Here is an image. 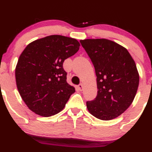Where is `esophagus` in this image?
I'll return each mask as SVG.
<instances>
[{"instance_id":"esophagus-1","label":"esophagus","mask_w":152,"mask_h":152,"mask_svg":"<svg viewBox=\"0 0 152 152\" xmlns=\"http://www.w3.org/2000/svg\"><path fill=\"white\" fill-rule=\"evenodd\" d=\"M78 90H79L80 91H82L83 89V85L82 83H80L79 85H78Z\"/></svg>"}]
</instances>
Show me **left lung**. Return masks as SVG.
Here are the masks:
<instances>
[{
	"instance_id": "1",
	"label": "left lung",
	"mask_w": 152,
	"mask_h": 152,
	"mask_svg": "<svg viewBox=\"0 0 152 152\" xmlns=\"http://www.w3.org/2000/svg\"><path fill=\"white\" fill-rule=\"evenodd\" d=\"M91 58L97 76L98 94L86 103L92 115L102 120L118 118L132 103L140 75L127 49L107 39L80 40Z\"/></svg>"
}]
</instances>
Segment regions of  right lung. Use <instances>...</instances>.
<instances>
[{
	"instance_id": "add662e5",
	"label": "right lung",
	"mask_w": 152,
	"mask_h": 152,
	"mask_svg": "<svg viewBox=\"0 0 152 152\" xmlns=\"http://www.w3.org/2000/svg\"><path fill=\"white\" fill-rule=\"evenodd\" d=\"M79 47L77 39L54 34L34 40L25 47L15 74L18 92L30 110L50 117L64 108L75 88L66 82L63 63Z\"/></svg>"
}]
</instances>
